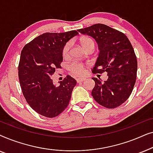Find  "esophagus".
I'll list each match as a JSON object with an SVG mask.
<instances>
[{
	"label": "esophagus",
	"mask_w": 153,
	"mask_h": 153,
	"mask_svg": "<svg viewBox=\"0 0 153 153\" xmlns=\"http://www.w3.org/2000/svg\"><path fill=\"white\" fill-rule=\"evenodd\" d=\"M77 83H81V82H83V81H84L85 80V78H84V77H83V78H78L76 79Z\"/></svg>",
	"instance_id": "34e87169"
}]
</instances>
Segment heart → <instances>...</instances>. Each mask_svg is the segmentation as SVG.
Segmentation results:
<instances>
[{
  "instance_id": "obj_1",
  "label": "heart",
  "mask_w": 153,
  "mask_h": 153,
  "mask_svg": "<svg viewBox=\"0 0 153 153\" xmlns=\"http://www.w3.org/2000/svg\"><path fill=\"white\" fill-rule=\"evenodd\" d=\"M81 45H82L83 49L85 50L89 47H95V42L91 37H83L81 39ZM71 48V42H69L64 46L63 49H62V56L64 57H67L70 54V51ZM68 69L72 74L75 76H81L84 73V66L82 63L79 62H72L68 66Z\"/></svg>"
}]
</instances>
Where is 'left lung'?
Returning a JSON list of instances; mask_svg holds the SVG:
<instances>
[{
	"label": "left lung",
	"instance_id": "8db88e82",
	"mask_svg": "<svg viewBox=\"0 0 153 153\" xmlns=\"http://www.w3.org/2000/svg\"><path fill=\"white\" fill-rule=\"evenodd\" d=\"M78 31L93 37L98 45L99 56L92 72H107L104 82L92 78L95 82L94 100L106 108L118 107L130 96L137 79V59L131 44L124 33L102 24Z\"/></svg>",
	"mask_w": 153,
	"mask_h": 153
}]
</instances>
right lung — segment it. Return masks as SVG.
<instances>
[{"instance_id": "right-lung-1", "label": "right lung", "mask_w": 153, "mask_h": 153, "mask_svg": "<svg viewBox=\"0 0 153 153\" xmlns=\"http://www.w3.org/2000/svg\"><path fill=\"white\" fill-rule=\"evenodd\" d=\"M78 34L45 33L23 48L18 67L21 88L30 107L42 116L54 118L68 106L76 80L68 75L56 86L51 76L61 68L64 46Z\"/></svg>"}]
</instances>
